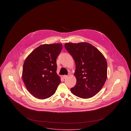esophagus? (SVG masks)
Returning <instances> with one entry per match:
<instances>
[{"label":"esophagus","instance_id":"obj_1","mask_svg":"<svg viewBox=\"0 0 131 131\" xmlns=\"http://www.w3.org/2000/svg\"><path fill=\"white\" fill-rule=\"evenodd\" d=\"M63 79H66L68 78V75H63Z\"/></svg>","mask_w":131,"mask_h":131}]
</instances>
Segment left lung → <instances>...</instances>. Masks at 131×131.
Returning <instances> with one entry per match:
<instances>
[{
  "instance_id": "1",
  "label": "left lung",
  "mask_w": 131,
  "mask_h": 131,
  "mask_svg": "<svg viewBox=\"0 0 131 131\" xmlns=\"http://www.w3.org/2000/svg\"><path fill=\"white\" fill-rule=\"evenodd\" d=\"M64 46L75 63L77 82L71 92L81 98L93 97L101 90L107 78L105 58L88 43H67Z\"/></svg>"
}]
</instances>
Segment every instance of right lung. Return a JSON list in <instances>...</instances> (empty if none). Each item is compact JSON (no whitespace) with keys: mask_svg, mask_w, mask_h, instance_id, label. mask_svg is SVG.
<instances>
[{"mask_svg":"<svg viewBox=\"0 0 131 131\" xmlns=\"http://www.w3.org/2000/svg\"><path fill=\"white\" fill-rule=\"evenodd\" d=\"M62 48L60 43L41 45L25 59L23 80L29 92L38 99L53 95L60 83L56 73V58Z\"/></svg>","mask_w":131,"mask_h":131,"instance_id":"obj_1","label":"right lung"}]
</instances>
